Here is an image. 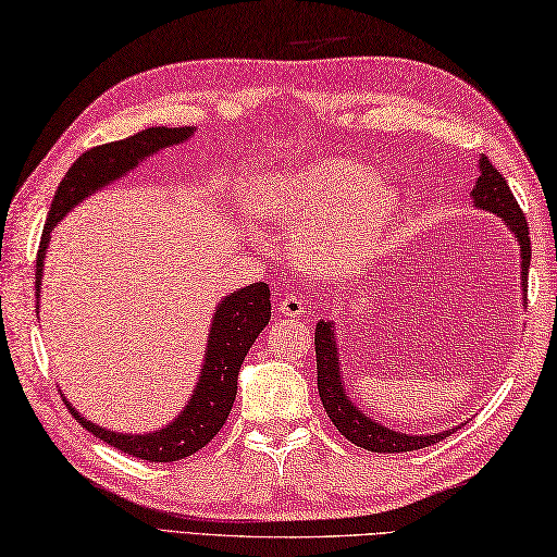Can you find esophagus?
I'll use <instances>...</instances> for the list:
<instances>
[{"instance_id":"34e87169","label":"esophagus","mask_w":557,"mask_h":557,"mask_svg":"<svg viewBox=\"0 0 557 557\" xmlns=\"http://www.w3.org/2000/svg\"><path fill=\"white\" fill-rule=\"evenodd\" d=\"M278 312L286 314V318H306L308 306L302 302V298L296 296V293H286L278 302Z\"/></svg>"}]
</instances>
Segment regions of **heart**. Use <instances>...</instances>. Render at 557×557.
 I'll return each mask as SVG.
<instances>
[{"label": "heart", "mask_w": 557, "mask_h": 557, "mask_svg": "<svg viewBox=\"0 0 557 557\" xmlns=\"http://www.w3.org/2000/svg\"><path fill=\"white\" fill-rule=\"evenodd\" d=\"M255 203L296 230L293 255L324 276L346 274L371 257L397 213V191L369 166L320 160L261 180Z\"/></svg>", "instance_id": "obj_1"}]
</instances>
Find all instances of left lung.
Segmentation results:
<instances>
[{
    "instance_id": "obj_1",
    "label": "left lung",
    "mask_w": 557,
    "mask_h": 557,
    "mask_svg": "<svg viewBox=\"0 0 557 557\" xmlns=\"http://www.w3.org/2000/svg\"><path fill=\"white\" fill-rule=\"evenodd\" d=\"M478 164L480 176L473 191H470V198H473V206L480 208V211L502 218V223L507 225L513 239H517L521 255V290L523 302H527V278L531 267V239L527 218H523L507 180L492 166L487 157H480ZM314 359H318V391L324 412L332 419V424L339 429L342 436L349 438L356 446L369 448L373 454H403V450L434 446L454 434L456 429H460L456 426L438 434H403L366 414L344 387V371L339 361L337 337H334V322L320 320L314 324Z\"/></svg>"
}]
</instances>
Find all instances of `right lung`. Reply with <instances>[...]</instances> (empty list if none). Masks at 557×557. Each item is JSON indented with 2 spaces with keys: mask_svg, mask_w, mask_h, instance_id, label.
Listing matches in <instances>:
<instances>
[{
  "mask_svg": "<svg viewBox=\"0 0 557 557\" xmlns=\"http://www.w3.org/2000/svg\"><path fill=\"white\" fill-rule=\"evenodd\" d=\"M194 135V128H145L125 140L99 145L77 157L70 166L65 180L60 182L55 198L50 203V213L40 237L36 259V296L40 298V278H44L46 255L50 245V233L72 208L84 198L101 191L121 176L131 174L135 166L172 145H182ZM271 293L267 283H249L230 296L220 298L215 306L211 327H208V344L203 354L201 371H198L194 393L184 409L170 424L145 434H123L113 429L94 424L91 419L77 412L67 400V409L77 422L101 442L123 450V454L152 460V463H172L196 454L223 429L225 419L233 409L237 395V375L243 369L245 356L259 332L271 320Z\"/></svg>",
  "mask_w": 557,
  "mask_h": 557,
  "instance_id": "right-lung-1",
  "label": "right lung"
}]
</instances>
